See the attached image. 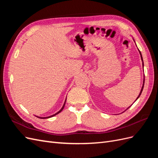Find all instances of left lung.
Here are the masks:
<instances>
[{
    "instance_id": "1",
    "label": "left lung",
    "mask_w": 158,
    "mask_h": 158,
    "mask_svg": "<svg viewBox=\"0 0 158 158\" xmlns=\"http://www.w3.org/2000/svg\"><path fill=\"white\" fill-rule=\"evenodd\" d=\"M133 40H134V39H133ZM134 41H135V40H134ZM138 51H139V49H138ZM139 52H140V57H141V60H142V67H143V70H144V62H143V59H142V54H141V52H140V51H139ZM144 80H143V85H142V88H141V90H140V94H139V95H138V96L137 97V98H136V99L135 100V102L136 101V100L138 99V98H139L140 96V95H141V94H142V90H143V88H144ZM130 106V107H131ZM128 107L126 110H127L129 107ZM126 110H125V111H126Z\"/></svg>"
}]
</instances>
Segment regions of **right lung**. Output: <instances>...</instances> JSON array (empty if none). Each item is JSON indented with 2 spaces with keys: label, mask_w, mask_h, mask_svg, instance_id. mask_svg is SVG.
Returning a JSON list of instances; mask_svg holds the SVG:
<instances>
[{
  "label": "right lung",
  "mask_w": 158,
  "mask_h": 158,
  "mask_svg": "<svg viewBox=\"0 0 158 158\" xmlns=\"http://www.w3.org/2000/svg\"><path fill=\"white\" fill-rule=\"evenodd\" d=\"M66 99H65V101H64V104H63V107H62V108L59 110V111L57 112V113H55L54 114H52V115H51V116H49V117H38V116H36L37 117H38V118H51V117H54V116H55L56 114H59V113H60L62 111H63V109H64V106H65V103H66Z\"/></svg>",
  "instance_id": "1"
}]
</instances>
